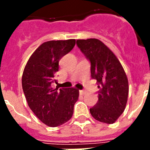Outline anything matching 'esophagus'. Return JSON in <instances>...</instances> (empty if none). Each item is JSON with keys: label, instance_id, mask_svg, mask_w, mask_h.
Segmentation results:
<instances>
[{"label": "esophagus", "instance_id": "esophagus-1", "mask_svg": "<svg viewBox=\"0 0 150 150\" xmlns=\"http://www.w3.org/2000/svg\"><path fill=\"white\" fill-rule=\"evenodd\" d=\"M79 93L81 94V95H85V94L86 93V91H85V90H80Z\"/></svg>", "mask_w": 150, "mask_h": 150}]
</instances>
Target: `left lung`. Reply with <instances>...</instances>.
<instances>
[{
  "label": "left lung",
  "instance_id": "8db88e82",
  "mask_svg": "<svg viewBox=\"0 0 150 150\" xmlns=\"http://www.w3.org/2000/svg\"><path fill=\"white\" fill-rule=\"evenodd\" d=\"M78 47L91 63L92 79L100 90L98 102L89 109L97 121L113 124L125 109L128 81L123 67L114 54L97 39L78 40Z\"/></svg>",
  "mask_w": 150,
  "mask_h": 150
}]
</instances>
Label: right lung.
<instances>
[{
    "label": "right lung",
    "instance_id": "obj_1",
    "mask_svg": "<svg viewBox=\"0 0 150 150\" xmlns=\"http://www.w3.org/2000/svg\"><path fill=\"white\" fill-rule=\"evenodd\" d=\"M75 40L42 43L29 57L22 74V85L29 108L43 124L57 127L69 121L79 91L75 88L53 89L61 57L72 50Z\"/></svg>",
    "mask_w": 150,
    "mask_h": 150
}]
</instances>
